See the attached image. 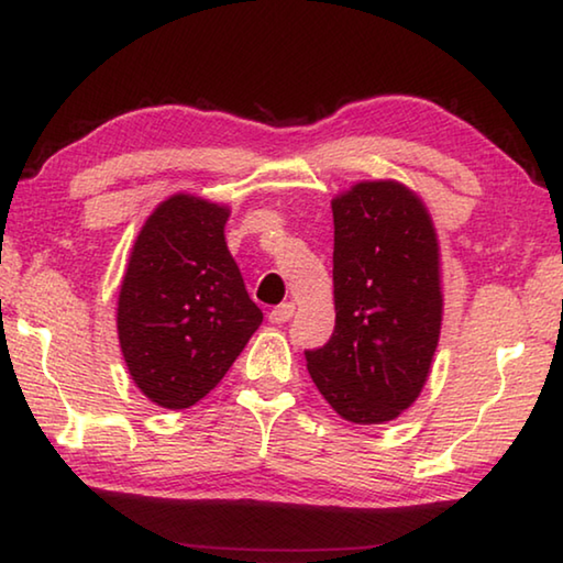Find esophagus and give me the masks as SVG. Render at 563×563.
Instances as JSON below:
<instances>
[{
  "label": "esophagus",
  "instance_id": "34e87169",
  "mask_svg": "<svg viewBox=\"0 0 563 563\" xmlns=\"http://www.w3.org/2000/svg\"><path fill=\"white\" fill-rule=\"evenodd\" d=\"M292 312H295V305L292 302H283V305H278V308L271 310L268 320L273 322V325H283V322H288L292 318Z\"/></svg>",
  "mask_w": 563,
  "mask_h": 563
}]
</instances>
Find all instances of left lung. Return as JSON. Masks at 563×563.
Returning <instances> with one entry per match:
<instances>
[{"mask_svg": "<svg viewBox=\"0 0 563 563\" xmlns=\"http://www.w3.org/2000/svg\"><path fill=\"white\" fill-rule=\"evenodd\" d=\"M335 332L308 373L355 424L393 422L422 393L442 330L440 243L430 211L399 180H360L332 198Z\"/></svg>", "mask_w": 563, "mask_h": 563, "instance_id": "left-lung-1", "label": "left lung"}]
</instances>
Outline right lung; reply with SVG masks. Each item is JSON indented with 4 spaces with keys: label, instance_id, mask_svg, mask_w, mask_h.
<instances>
[{
    "label": "right lung",
    "instance_id": "right-lung-1",
    "mask_svg": "<svg viewBox=\"0 0 563 563\" xmlns=\"http://www.w3.org/2000/svg\"><path fill=\"white\" fill-rule=\"evenodd\" d=\"M231 208L176 194L131 247L117 308L129 375L151 402L186 409L221 383L263 322L225 245Z\"/></svg>",
    "mask_w": 563,
    "mask_h": 563
}]
</instances>
